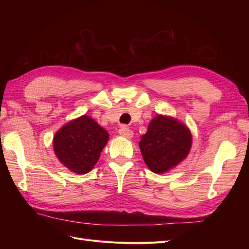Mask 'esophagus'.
Returning a JSON list of instances; mask_svg holds the SVG:
<instances>
[{
  "label": "esophagus",
  "mask_w": 249,
  "mask_h": 249,
  "mask_svg": "<svg viewBox=\"0 0 249 249\" xmlns=\"http://www.w3.org/2000/svg\"><path fill=\"white\" fill-rule=\"evenodd\" d=\"M118 133H119L120 135H122L123 137L127 138V139L133 137V132L129 129V127H127V126H124V125L120 127L119 131H118Z\"/></svg>",
  "instance_id": "1"
}]
</instances>
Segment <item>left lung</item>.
Returning <instances> with one entry per match:
<instances>
[{"label": "left lung", "instance_id": "1", "mask_svg": "<svg viewBox=\"0 0 249 249\" xmlns=\"http://www.w3.org/2000/svg\"><path fill=\"white\" fill-rule=\"evenodd\" d=\"M191 143L187 126L175 118L158 115L142 135L139 147L148 168L155 173H164L185 159Z\"/></svg>", "mask_w": 249, "mask_h": 249}]
</instances>
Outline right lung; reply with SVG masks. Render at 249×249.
Segmentation results:
<instances>
[{
  "label": "right lung",
  "mask_w": 249,
  "mask_h": 249,
  "mask_svg": "<svg viewBox=\"0 0 249 249\" xmlns=\"http://www.w3.org/2000/svg\"><path fill=\"white\" fill-rule=\"evenodd\" d=\"M109 139L106 130L87 115L66 124L54 137V150L59 161L74 173L89 172Z\"/></svg>",
  "instance_id": "right-lung-1"
}]
</instances>
